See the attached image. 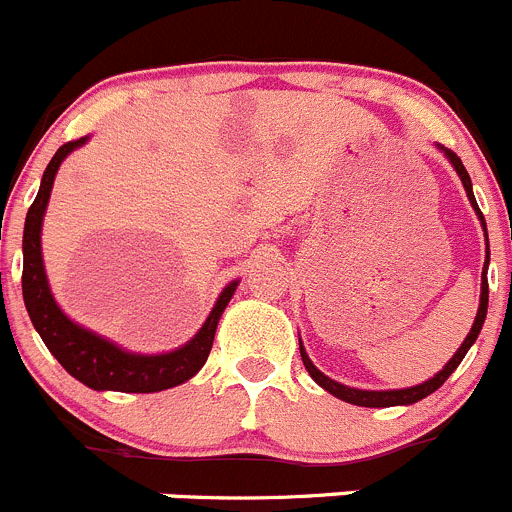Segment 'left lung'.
Returning a JSON list of instances; mask_svg holds the SVG:
<instances>
[{"mask_svg":"<svg viewBox=\"0 0 512 512\" xmlns=\"http://www.w3.org/2000/svg\"><path fill=\"white\" fill-rule=\"evenodd\" d=\"M440 151H443V154L448 156V161H450V164H453V169L458 171L460 181H463V186H465V194H468L470 204H473L475 214H478L480 224H483V231H485V219H483V214H480L478 204H475L473 184H470V176H468V171H465L463 161H460L458 154H453V151H450V149H443V146H440ZM485 244H488V231H485ZM488 263H490V249H485L483 278H480V306H478V313H475L473 328H470V333H468V336H465V341L460 343V348H458V351H455V356L450 358L448 363H445L443 371L435 373V376L428 378L426 383H421V386H413V388H398V391H361V388L343 386V383H338V381H333V378L323 376V373L318 371L316 366H313L311 358L306 356V351H303L301 343H298V348H301V361H303V366H306L308 376H311L313 381L318 383V386L326 388V391L331 393V396L341 398V401H346V403H353V406L391 408V406H411V403L423 401V398L430 396V393H433V391H438V388L443 386L445 381H448V376L455 371V368L460 366V361H463L465 353H468V348L473 346L475 338H478L480 328H483L485 316H488V276H485V273H488Z\"/></svg>","mask_w":512,"mask_h":512,"instance_id":"1","label":"left lung"}]
</instances>
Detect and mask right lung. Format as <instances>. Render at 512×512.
<instances>
[{
	"label": "right lung",
	"mask_w": 512,
	"mask_h": 512,
	"mask_svg": "<svg viewBox=\"0 0 512 512\" xmlns=\"http://www.w3.org/2000/svg\"><path fill=\"white\" fill-rule=\"evenodd\" d=\"M86 141V136L77 141H67L59 146L57 154L49 161L47 171L42 176V186L29 206L27 221H24V271H22V293L24 306H27L29 318H32L34 328L42 336L44 346L52 351L64 366L69 376L82 381L84 386L94 388V391H119V393H156L174 388L179 383L189 381L191 376L201 371V366L209 358L211 346H214V333L219 326V318L224 308L229 306L231 296H234L239 281H231L229 286L221 291L219 301L211 308L209 318L204 326L199 328L189 343L169 353H159V356H141V353H129L119 348L116 343L106 341V338L96 336L94 331L74 323L62 308L54 301L52 291H49L47 271H44L42 258V221L44 211H47L49 196H52L54 176H57L62 161L79 149Z\"/></svg>",
	"instance_id": "obj_1"
}]
</instances>
